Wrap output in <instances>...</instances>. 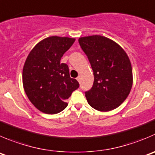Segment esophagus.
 <instances>
[{"label":"esophagus","instance_id":"obj_1","mask_svg":"<svg viewBox=\"0 0 155 155\" xmlns=\"http://www.w3.org/2000/svg\"><path fill=\"white\" fill-rule=\"evenodd\" d=\"M76 79H77V80H78V82H80V81H81V76H78V77L76 78Z\"/></svg>","mask_w":155,"mask_h":155}]
</instances>
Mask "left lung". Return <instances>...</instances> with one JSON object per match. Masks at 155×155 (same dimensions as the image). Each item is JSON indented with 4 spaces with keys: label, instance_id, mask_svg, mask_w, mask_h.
I'll list each match as a JSON object with an SVG mask.
<instances>
[{
    "label": "left lung",
    "instance_id": "obj_1",
    "mask_svg": "<svg viewBox=\"0 0 155 155\" xmlns=\"http://www.w3.org/2000/svg\"><path fill=\"white\" fill-rule=\"evenodd\" d=\"M94 73V83L85 91L88 103L99 111L118 107L127 99L133 85L131 63L125 51L115 41L101 35L79 38Z\"/></svg>",
    "mask_w": 155,
    "mask_h": 155
}]
</instances>
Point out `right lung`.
Returning a JSON list of instances; mask_svg holds the SVG:
<instances>
[{"mask_svg": "<svg viewBox=\"0 0 155 155\" xmlns=\"http://www.w3.org/2000/svg\"><path fill=\"white\" fill-rule=\"evenodd\" d=\"M75 38L51 36L38 43L30 51L22 70L25 92L33 105L41 112L55 114L64 110L67 99L79 86L70 76L69 67L61 64L63 55Z\"/></svg>", "mask_w": 155, "mask_h": 155, "instance_id": "obj_1", "label": "right lung"}]
</instances>
